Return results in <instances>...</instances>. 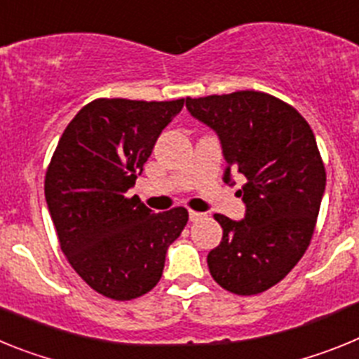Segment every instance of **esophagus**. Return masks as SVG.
<instances>
[{
	"instance_id": "obj_1",
	"label": "esophagus",
	"mask_w": 359,
	"mask_h": 359,
	"mask_svg": "<svg viewBox=\"0 0 359 359\" xmlns=\"http://www.w3.org/2000/svg\"><path fill=\"white\" fill-rule=\"evenodd\" d=\"M205 217V214H201V212H194V210H190L189 212V219L194 223V221H199V219Z\"/></svg>"
}]
</instances>
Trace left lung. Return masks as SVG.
Returning <instances> with one entry per match:
<instances>
[{
    "instance_id": "8db88e82",
    "label": "left lung",
    "mask_w": 359,
    "mask_h": 359,
    "mask_svg": "<svg viewBox=\"0 0 359 359\" xmlns=\"http://www.w3.org/2000/svg\"><path fill=\"white\" fill-rule=\"evenodd\" d=\"M187 109L217 133L230 170L246 177L241 221L215 214L223 239L207 257L219 286L236 294L269 290L302 259L325 190V167L309 123L262 91L187 98Z\"/></svg>"
}]
</instances>
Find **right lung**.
<instances>
[{
	"instance_id": "1",
	"label": "right lung",
	"mask_w": 359,
	"mask_h": 359,
	"mask_svg": "<svg viewBox=\"0 0 359 359\" xmlns=\"http://www.w3.org/2000/svg\"><path fill=\"white\" fill-rule=\"evenodd\" d=\"M185 98H97L68 123L44 177L61 250L79 277L113 300L160 282L165 255L189 221L183 207L154 214L129 189Z\"/></svg>"
}]
</instances>
